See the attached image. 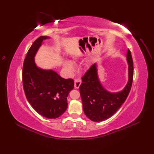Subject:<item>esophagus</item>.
Here are the masks:
<instances>
[{
  "label": "esophagus",
  "instance_id": "obj_1",
  "mask_svg": "<svg viewBox=\"0 0 154 154\" xmlns=\"http://www.w3.org/2000/svg\"><path fill=\"white\" fill-rule=\"evenodd\" d=\"M82 84V81L81 79H76L75 80V88L76 89H78L80 85H81Z\"/></svg>",
  "mask_w": 154,
  "mask_h": 154
}]
</instances>
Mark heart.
<instances>
[{"label": "heart", "mask_w": 154, "mask_h": 154, "mask_svg": "<svg viewBox=\"0 0 154 154\" xmlns=\"http://www.w3.org/2000/svg\"><path fill=\"white\" fill-rule=\"evenodd\" d=\"M62 66L63 69L66 72L68 75H70L74 73L76 69L75 63L72 61L68 60H65L63 61Z\"/></svg>", "instance_id": "obj_1"}]
</instances>
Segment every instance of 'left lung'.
<instances>
[{
    "mask_svg": "<svg viewBox=\"0 0 154 154\" xmlns=\"http://www.w3.org/2000/svg\"><path fill=\"white\" fill-rule=\"evenodd\" d=\"M126 57L128 66V80L120 91L112 93L102 85L98 78L97 63L92 65L82 77L79 92L83 108L86 116L91 121L101 122L110 118L126 100L134 76L133 60L129 49Z\"/></svg>",
    "mask_w": 154,
    "mask_h": 154,
    "instance_id": "left-lung-1",
    "label": "left lung"
}]
</instances>
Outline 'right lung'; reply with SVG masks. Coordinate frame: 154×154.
I'll use <instances>...</instances> for the list:
<instances>
[{"instance_id":"right-lung-1","label":"right lung","mask_w":154,"mask_h":154,"mask_svg":"<svg viewBox=\"0 0 154 154\" xmlns=\"http://www.w3.org/2000/svg\"><path fill=\"white\" fill-rule=\"evenodd\" d=\"M49 36H41L29 48L24 61L23 83L26 97L32 107L41 116L54 119L68 108L67 97L74 88L72 79H64L53 69L38 67L34 57L42 41Z\"/></svg>"}]
</instances>
